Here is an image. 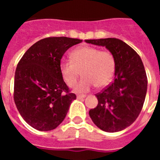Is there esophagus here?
<instances>
[{
    "label": "esophagus",
    "instance_id": "1",
    "mask_svg": "<svg viewBox=\"0 0 160 160\" xmlns=\"http://www.w3.org/2000/svg\"><path fill=\"white\" fill-rule=\"evenodd\" d=\"M85 98H86V95H84V94H78L77 95L78 99H83Z\"/></svg>",
    "mask_w": 160,
    "mask_h": 160
}]
</instances>
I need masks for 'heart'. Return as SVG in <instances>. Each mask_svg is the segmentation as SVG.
Instances as JSON below:
<instances>
[{
  "instance_id": "b5f03b06",
  "label": "heart",
  "mask_w": 160,
  "mask_h": 160,
  "mask_svg": "<svg viewBox=\"0 0 160 160\" xmlns=\"http://www.w3.org/2000/svg\"><path fill=\"white\" fill-rule=\"evenodd\" d=\"M70 61H62L59 65L61 75L68 87L76 84L81 70L83 76L75 87L77 92H87L97 86L103 87L111 81L115 69L112 53L101 51L92 46H80L70 53Z\"/></svg>"
}]
</instances>
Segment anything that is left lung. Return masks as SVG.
<instances>
[{
    "mask_svg": "<svg viewBox=\"0 0 160 160\" xmlns=\"http://www.w3.org/2000/svg\"><path fill=\"white\" fill-rule=\"evenodd\" d=\"M85 42L106 47L115 61L114 81L96 94L98 103L89 111L90 117L102 131H122L136 120L145 101L148 78L142 60L131 46L117 38Z\"/></svg>",
    "mask_w": 160,
    "mask_h": 160,
    "instance_id": "8db88e82",
    "label": "left lung"
}]
</instances>
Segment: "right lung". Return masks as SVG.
Masks as SVG:
<instances>
[{
  "label": "right lung",
  "instance_id": "obj_1",
  "mask_svg": "<svg viewBox=\"0 0 160 160\" xmlns=\"http://www.w3.org/2000/svg\"><path fill=\"white\" fill-rule=\"evenodd\" d=\"M82 42L66 37L44 38L20 60L14 78V102L23 119L34 129H55L76 99L62 78L59 65L66 50Z\"/></svg>",
  "mask_w": 160,
  "mask_h": 160
}]
</instances>
